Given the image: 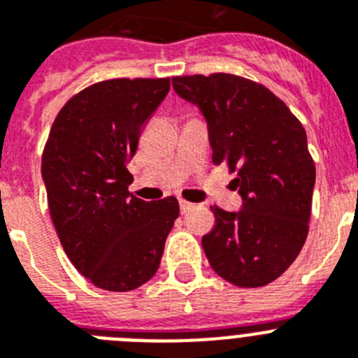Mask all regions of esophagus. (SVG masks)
Segmentation results:
<instances>
[{
    "mask_svg": "<svg viewBox=\"0 0 358 358\" xmlns=\"http://www.w3.org/2000/svg\"><path fill=\"white\" fill-rule=\"evenodd\" d=\"M179 208H181V213H186V211L194 210V204L188 201H179Z\"/></svg>",
    "mask_w": 358,
    "mask_h": 358,
    "instance_id": "1",
    "label": "esophagus"
}]
</instances>
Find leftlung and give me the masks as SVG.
Wrapping results in <instances>:
<instances>
[{
  "label": "left lung",
  "instance_id": "left-lung-1",
  "mask_svg": "<svg viewBox=\"0 0 358 358\" xmlns=\"http://www.w3.org/2000/svg\"><path fill=\"white\" fill-rule=\"evenodd\" d=\"M176 93L208 123L215 164L231 181L242 210L211 206L215 226L202 249L215 273L236 287H264L292 265L306 235L315 164L306 132L283 100L258 82L229 73L173 77Z\"/></svg>",
  "mask_w": 358,
  "mask_h": 358
}]
</instances>
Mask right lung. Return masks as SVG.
I'll return each instance as SVG.
<instances>
[{"mask_svg": "<svg viewBox=\"0 0 358 358\" xmlns=\"http://www.w3.org/2000/svg\"><path fill=\"white\" fill-rule=\"evenodd\" d=\"M170 78H115L68 100L50 131L41 173L53 226L78 273L110 292L147 283L161 264L176 197L129 194L140 132L169 94Z\"/></svg>", "mask_w": 358, "mask_h": 358, "instance_id": "obj_1", "label": "right lung"}]
</instances>
